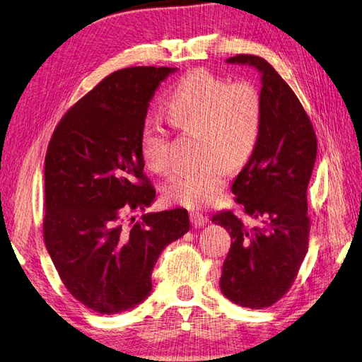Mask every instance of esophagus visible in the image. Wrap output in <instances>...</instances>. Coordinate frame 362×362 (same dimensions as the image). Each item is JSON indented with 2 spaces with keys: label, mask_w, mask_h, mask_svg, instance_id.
<instances>
[{
  "label": "esophagus",
  "mask_w": 362,
  "mask_h": 362,
  "mask_svg": "<svg viewBox=\"0 0 362 362\" xmlns=\"http://www.w3.org/2000/svg\"><path fill=\"white\" fill-rule=\"evenodd\" d=\"M189 218H191V223L196 228H202V226H205L208 223V217L203 216L202 212H199V211H191Z\"/></svg>",
  "instance_id": "esophagus-1"
}]
</instances>
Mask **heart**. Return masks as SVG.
Listing matches in <instances>:
<instances>
[{"mask_svg":"<svg viewBox=\"0 0 362 362\" xmlns=\"http://www.w3.org/2000/svg\"><path fill=\"white\" fill-rule=\"evenodd\" d=\"M263 96L251 81L230 82L206 69L183 75L165 96V116L179 129L199 132L202 159L175 173L165 194L187 208H202L225 188L229 168L247 162L263 128ZM145 163L159 174L173 170L170 129L148 116L141 129Z\"/></svg>","mask_w":362,"mask_h":362,"instance_id":"heart-1","label":"heart"}]
</instances>
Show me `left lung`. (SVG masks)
<instances>
[{"label":"left lung","instance_id":"1","mask_svg":"<svg viewBox=\"0 0 362 362\" xmlns=\"http://www.w3.org/2000/svg\"><path fill=\"white\" fill-rule=\"evenodd\" d=\"M228 62L262 73L264 111L260 141L230 188L252 223L229 209L212 217L230 235L220 289L238 305L263 309L291 289L308 252V185L317 136L300 99L269 62L255 54H235Z\"/></svg>","mask_w":362,"mask_h":362}]
</instances>
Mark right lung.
Instances as JSON below:
<instances>
[{
	"instance_id": "1",
	"label": "right lung",
	"mask_w": 362,
	"mask_h": 362,
	"mask_svg": "<svg viewBox=\"0 0 362 362\" xmlns=\"http://www.w3.org/2000/svg\"><path fill=\"white\" fill-rule=\"evenodd\" d=\"M173 71L111 73L67 110L45 153L44 242L67 291L98 313L142 303L157 258L189 229L183 208L132 217L156 197L141 129L154 91Z\"/></svg>"
}]
</instances>
